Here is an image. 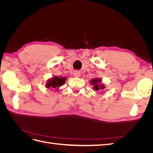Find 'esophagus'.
<instances>
[{
  "instance_id": "obj_1",
  "label": "esophagus",
  "mask_w": 153,
  "mask_h": 153,
  "mask_svg": "<svg viewBox=\"0 0 153 153\" xmlns=\"http://www.w3.org/2000/svg\"><path fill=\"white\" fill-rule=\"evenodd\" d=\"M73 75L75 77H79L80 76V73L78 71H75L73 73Z\"/></svg>"
}]
</instances>
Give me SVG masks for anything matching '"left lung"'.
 <instances>
[{
    "mask_svg": "<svg viewBox=\"0 0 153 153\" xmlns=\"http://www.w3.org/2000/svg\"><path fill=\"white\" fill-rule=\"evenodd\" d=\"M101 78H92V79L90 81L91 84L93 86V89L97 91H101L105 89V86L104 84L101 83Z\"/></svg>",
    "mask_w": 153,
    "mask_h": 153,
    "instance_id": "left-lung-1",
    "label": "left lung"
}]
</instances>
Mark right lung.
<instances>
[{
    "mask_svg": "<svg viewBox=\"0 0 153 153\" xmlns=\"http://www.w3.org/2000/svg\"><path fill=\"white\" fill-rule=\"evenodd\" d=\"M66 77H58L57 76H55L52 77L47 80V84H46V87L47 88H50V89L55 90L57 89L59 87L64 85V83L66 82Z\"/></svg>",
    "mask_w": 153,
    "mask_h": 153,
    "instance_id": "add662e5",
    "label": "right lung"
}]
</instances>
